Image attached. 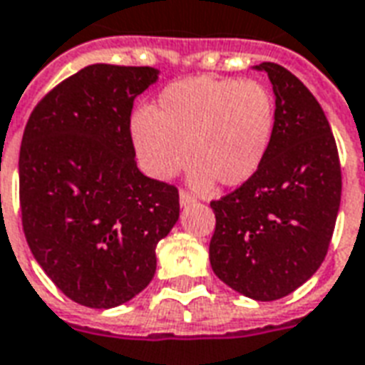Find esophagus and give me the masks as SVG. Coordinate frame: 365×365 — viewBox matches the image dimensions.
<instances>
[{
  "label": "esophagus",
  "mask_w": 365,
  "mask_h": 365,
  "mask_svg": "<svg viewBox=\"0 0 365 365\" xmlns=\"http://www.w3.org/2000/svg\"><path fill=\"white\" fill-rule=\"evenodd\" d=\"M191 203H195V197L190 195V193H185V191H182V193H180V205H182V207H187V205Z\"/></svg>",
  "instance_id": "1"
}]
</instances>
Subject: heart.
Listing matches in <instances>:
<instances>
[{"instance_id":"heart-1","label":"heart","mask_w":365,"mask_h":365,"mask_svg":"<svg viewBox=\"0 0 365 365\" xmlns=\"http://www.w3.org/2000/svg\"><path fill=\"white\" fill-rule=\"evenodd\" d=\"M274 98L253 79L191 77L168 85L131 118L129 133L141 168L166 182L193 164L191 185L209 190L250 182L274 135Z\"/></svg>"}]
</instances>
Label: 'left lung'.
<instances>
[{
  "label": "left lung",
  "mask_w": 365,
  "mask_h": 365,
  "mask_svg": "<svg viewBox=\"0 0 365 365\" xmlns=\"http://www.w3.org/2000/svg\"><path fill=\"white\" fill-rule=\"evenodd\" d=\"M269 75L274 135L263 166L230 195L210 203L217 226L210 267L224 284L257 302L292 294L327 255L341 207V164L323 108L279 63Z\"/></svg>",
  "instance_id": "1"
}]
</instances>
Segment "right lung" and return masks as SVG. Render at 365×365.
<instances>
[{"label": "right lung", "mask_w": 365, "mask_h": 365, "mask_svg": "<svg viewBox=\"0 0 365 365\" xmlns=\"http://www.w3.org/2000/svg\"><path fill=\"white\" fill-rule=\"evenodd\" d=\"M155 67L94 63L32 110L19 155L23 230L38 265L67 298L110 309L143 292L156 245L180 218L174 185L137 168L135 98Z\"/></svg>", "instance_id": "right-lung-1"}]
</instances>
